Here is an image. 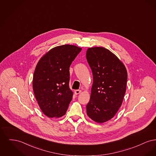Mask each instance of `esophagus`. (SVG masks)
<instances>
[{
    "instance_id": "1",
    "label": "esophagus",
    "mask_w": 156,
    "mask_h": 156,
    "mask_svg": "<svg viewBox=\"0 0 156 156\" xmlns=\"http://www.w3.org/2000/svg\"><path fill=\"white\" fill-rule=\"evenodd\" d=\"M74 92L75 95H78L81 92V90H75Z\"/></svg>"
}]
</instances>
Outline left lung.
Here are the masks:
<instances>
[{"label":"left lung","mask_w":156,"mask_h":156,"mask_svg":"<svg viewBox=\"0 0 156 156\" xmlns=\"http://www.w3.org/2000/svg\"><path fill=\"white\" fill-rule=\"evenodd\" d=\"M86 57L94 80L87 113L94 122L102 123L113 118L122 106L127 73L118 57L104 47L88 48Z\"/></svg>","instance_id":"left-lung-1"}]
</instances>
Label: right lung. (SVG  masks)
<instances>
[{
  "label": "right lung",
  "instance_id": "add662e5",
  "mask_svg": "<svg viewBox=\"0 0 156 156\" xmlns=\"http://www.w3.org/2000/svg\"><path fill=\"white\" fill-rule=\"evenodd\" d=\"M82 48L74 45L55 47L37 62L33 78L34 96L48 118L65 115L73 96L69 87V67Z\"/></svg>",
  "mask_w": 156,
  "mask_h": 156
}]
</instances>
